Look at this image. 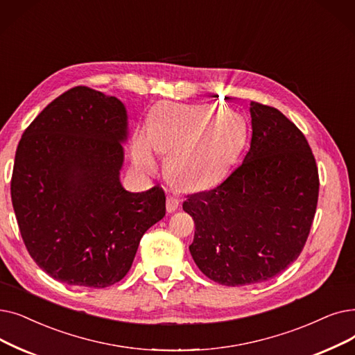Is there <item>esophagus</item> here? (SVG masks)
I'll return each instance as SVG.
<instances>
[{"mask_svg": "<svg viewBox=\"0 0 355 355\" xmlns=\"http://www.w3.org/2000/svg\"><path fill=\"white\" fill-rule=\"evenodd\" d=\"M178 207H180L178 198H175V197H173V196H168V197H166V211H168V213H173V211H175Z\"/></svg>", "mask_w": 355, "mask_h": 355, "instance_id": "34e87169", "label": "esophagus"}]
</instances>
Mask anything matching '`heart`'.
<instances>
[{
    "label": "heart",
    "instance_id": "1",
    "mask_svg": "<svg viewBox=\"0 0 355 355\" xmlns=\"http://www.w3.org/2000/svg\"><path fill=\"white\" fill-rule=\"evenodd\" d=\"M246 123L214 104L161 103L152 110L148 132L135 136L132 158L145 174L157 169L153 149L169 153L166 174L184 189H203L219 181L242 152Z\"/></svg>",
    "mask_w": 355,
    "mask_h": 355
}]
</instances>
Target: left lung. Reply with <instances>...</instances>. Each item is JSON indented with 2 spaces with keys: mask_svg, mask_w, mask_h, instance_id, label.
I'll return each mask as SVG.
<instances>
[{
  "mask_svg": "<svg viewBox=\"0 0 355 355\" xmlns=\"http://www.w3.org/2000/svg\"><path fill=\"white\" fill-rule=\"evenodd\" d=\"M252 137L222 184L187 196L190 252L223 286L267 282L297 259L315 218L319 175L304 135L274 107L251 101Z\"/></svg>",
  "mask_w": 355,
  "mask_h": 355,
  "instance_id": "1",
  "label": "left lung"
}]
</instances>
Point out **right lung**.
<instances>
[{"mask_svg": "<svg viewBox=\"0 0 355 355\" xmlns=\"http://www.w3.org/2000/svg\"><path fill=\"white\" fill-rule=\"evenodd\" d=\"M126 139L125 105L88 87L55 98L21 136L14 213L30 257L60 283L103 288L120 282L144 234L165 216L159 186L123 189Z\"/></svg>", "mask_w": 355, "mask_h": 355, "instance_id": "obj_1", "label": "right lung"}]
</instances>
